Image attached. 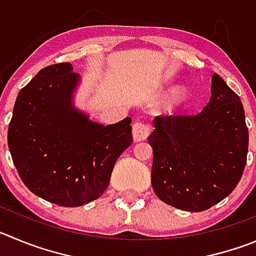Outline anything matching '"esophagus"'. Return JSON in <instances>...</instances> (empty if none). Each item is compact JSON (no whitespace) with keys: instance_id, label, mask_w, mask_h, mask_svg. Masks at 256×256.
Instances as JSON below:
<instances>
[{"instance_id":"1","label":"esophagus","mask_w":256,"mask_h":256,"mask_svg":"<svg viewBox=\"0 0 256 256\" xmlns=\"http://www.w3.org/2000/svg\"><path fill=\"white\" fill-rule=\"evenodd\" d=\"M150 134V128L144 122H140V121H136L132 125V138L134 142H142L145 140L149 136Z\"/></svg>"}]
</instances>
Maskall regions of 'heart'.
Returning <instances> with one entry per match:
<instances>
[{
    "mask_svg": "<svg viewBox=\"0 0 256 256\" xmlns=\"http://www.w3.org/2000/svg\"><path fill=\"white\" fill-rule=\"evenodd\" d=\"M184 96H186L184 88H176V90H174L173 92L170 93V96H169L168 106L169 107H176V104H179L180 102L183 101Z\"/></svg>",
    "mask_w": 256,
    "mask_h": 256,
    "instance_id": "heart-1",
    "label": "heart"
}]
</instances>
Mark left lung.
<instances>
[{"mask_svg": "<svg viewBox=\"0 0 256 256\" xmlns=\"http://www.w3.org/2000/svg\"><path fill=\"white\" fill-rule=\"evenodd\" d=\"M202 111L158 116L148 138L152 148V186L166 204L190 212L228 197L242 176L249 131L241 100L214 73Z\"/></svg>", "mask_w": 256, "mask_h": 256, "instance_id": "left-lung-1", "label": "left lung"}]
</instances>
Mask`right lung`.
<instances>
[{
	"instance_id": "1",
	"label": "right lung",
	"mask_w": 256,
	"mask_h": 256,
	"mask_svg": "<svg viewBox=\"0 0 256 256\" xmlns=\"http://www.w3.org/2000/svg\"><path fill=\"white\" fill-rule=\"evenodd\" d=\"M80 80L70 63L42 69L18 93L7 134L24 184L64 207L101 197L132 142L130 117L104 126L74 106Z\"/></svg>"
}]
</instances>
